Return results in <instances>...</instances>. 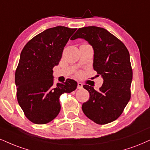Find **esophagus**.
<instances>
[{
	"label": "esophagus",
	"mask_w": 150,
	"mask_h": 150,
	"mask_svg": "<svg viewBox=\"0 0 150 150\" xmlns=\"http://www.w3.org/2000/svg\"><path fill=\"white\" fill-rule=\"evenodd\" d=\"M83 88V84L80 82H78V83H77V88H78V89H81V88Z\"/></svg>",
	"instance_id": "1"
}]
</instances>
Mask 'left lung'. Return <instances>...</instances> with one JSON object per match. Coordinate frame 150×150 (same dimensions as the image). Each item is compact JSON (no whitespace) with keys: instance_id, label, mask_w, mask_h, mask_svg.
Listing matches in <instances>:
<instances>
[{"instance_id":"left-lung-1","label":"left lung","mask_w":150,"mask_h":150,"mask_svg":"<svg viewBox=\"0 0 150 150\" xmlns=\"http://www.w3.org/2000/svg\"><path fill=\"white\" fill-rule=\"evenodd\" d=\"M78 38L84 39L93 48V68L103 79L98 91L84 85L90 98L83 103L82 110L95 123L106 125L120 117L130 99L133 71L129 51L119 39L103 28H81L71 40Z\"/></svg>"}]
</instances>
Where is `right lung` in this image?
Returning a JSON list of instances; mask_svg holds the SVG:
<instances>
[{"label": "right lung", "instance_id": "right-lung-1", "mask_svg": "<svg viewBox=\"0 0 150 150\" xmlns=\"http://www.w3.org/2000/svg\"><path fill=\"white\" fill-rule=\"evenodd\" d=\"M76 28L56 26L34 37L22 50L15 72L16 97L25 117L37 125L52 121L60 110L62 94L76 89L77 83L67 79L53 85V68Z\"/></svg>", "mask_w": 150, "mask_h": 150}]
</instances>
